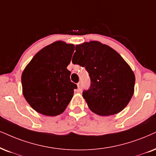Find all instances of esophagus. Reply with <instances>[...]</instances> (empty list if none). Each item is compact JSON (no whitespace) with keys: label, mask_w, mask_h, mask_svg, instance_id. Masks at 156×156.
<instances>
[{"label":"esophagus","mask_w":156,"mask_h":156,"mask_svg":"<svg viewBox=\"0 0 156 156\" xmlns=\"http://www.w3.org/2000/svg\"><path fill=\"white\" fill-rule=\"evenodd\" d=\"M78 90H82V84H81V82H80V81L78 83Z\"/></svg>","instance_id":"esophagus-1"}]
</instances>
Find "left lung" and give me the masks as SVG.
<instances>
[{
	"mask_svg": "<svg viewBox=\"0 0 156 156\" xmlns=\"http://www.w3.org/2000/svg\"><path fill=\"white\" fill-rule=\"evenodd\" d=\"M76 51L78 59L73 57V63L85 67L90 78L89 88L83 91L89 109L101 116L113 115L125 109L135 83L129 65L115 50L96 41L76 45Z\"/></svg>",
	"mask_w": 156,
	"mask_h": 156,
	"instance_id": "obj_1",
	"label": "left lung"
}]
</instances>
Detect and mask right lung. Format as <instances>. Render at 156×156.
<instances>
[{
    "instance_id": "add662e5",
    "label": "right lung",
    "mask_w": 156,
    "mask_h": 156,
    "mask_svg": "<svg viewBox=\"0 0 156 156\" xmlns=\"http://www.w3.org/2000/svg\"><path fill=\"white\" fill-rule=\"evenodd\" d=\"M74 50L73 44L55 42L37 52L25 68L23 94L35 111L57 116L66 110L77 88L67 69Z\"/></svg>"
}]
</instances>
